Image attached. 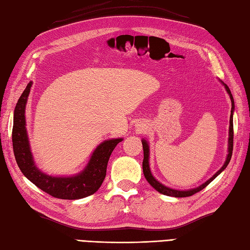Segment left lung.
Instances as JSON below:
<instances>
[{
  "label": "left lung",
  "instance_id": "left-lung-1",
  "mask_svg": "<svg viewBox=\"0 0 250 250\" xmlns=\"http://www.w3.org/2000/svg\"><path fill=\"white\" fill-rule=\"evenodd\" d=\"M225 84V83H224ZM226 87V90L228 91V93H229L230 95V99H231V102H232V107H231V116H230V130H229V148H228V151H229V153H228V157H227V160L224 164V167H222L218 172H217L213 177L209 178L208 180H207L206 183H204L203 185H201L200 187L195 188V189H191V190H188V191H179V190H175V189H171V188H167L166 187V186H163L162 184H160L159 182H157V180L155 179V177L152 176L151 175V172H150V168H149V162H148V160H149V146H148L147 142L143 140L142 141V144H143V150H144V160H143V173H144V176L145 178L147 179V182L149 183L153 188H155L158 192H160L162 194H166V195H169V196H175V198H186V196H190V195H193L195 194L196 192H199V191L203 190L207 185H209L213 180L218 176V175L224 171V169L228 167V164H229L230 160H231V157H232V151H233V135H234V133H233V110H234V100H233V97H232V93L230 91L229 87L227 86V84H225Z\"/></svg>",
  "mask_w": 250,
  "mask_h": 250
}]
</instances>
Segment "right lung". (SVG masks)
<instances>
[{
	"instance_id": "1",
	"label": "right lung",
	"mask_w": 250,
	"mask_h": 250,
	"mask_svg": "<svg viewBox=\"0 0 250 250\" xmlns=\"http://www.w3.org/2000/svg\"><path fill=\"white\" fill-rule=\"evenodd\" d=\"M31 86L32 82L26 84L24 91L20 95L14 113L13 148L16 162L20 171L36 187L54 198L77 200L97 192L106 176V167H107L111 152L122 139L105 141L100 144L94 150L87 167L76 176L52 177L42 173L35 167L33 158H32L28 135L25 131L24 109Z\"/></svg>"
}]
</instances>
